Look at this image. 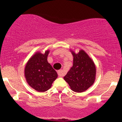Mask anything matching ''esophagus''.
<instances>
[{
  "instance_id": "1",
  "label": "esophagus",
  "mask_w": 122,
  "mask_h": 122,
  "mask_svg": "<svg viewBox=\"0 0 122 122\" xmlns=\"http://www.w3.org/2000/svg\"><path fill=\"white\" fill-rule=\"evenodd\" d=\"M58 76L59 77H62L63 76H64V71H63V70H59V71H58Z\"/></svg>"
}]
</instances>
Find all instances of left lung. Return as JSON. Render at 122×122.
I'll return each instance as SVG.
<instances>
[{
	"label": "left lung",
	"instance_id": "8db88e82",
	"mask_svg": "<svg viewBox=\"0 0 122 122\" xmlns=\"http://www.w3.org/2000/svg\"><path fill=\"white\" fill-rule=\"evenodd\" d=\"M73 64L64 77L73 91L82 92L93 85L96 77V66L92 60L83 50L78 53L71 50Z\"/></svg>",
	"mask_w": 122,
	"mask_h": 122
}]
</instances>
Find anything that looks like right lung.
Wrapping results in <instances>:
<instances>
[{
  "label": "right lung",
  "mask_w": 122,
  "mask_h": 122,
  "mask_svg": "<svg viewBox=\"0 0 122 122\" xmlns=\"http://www.w3.org/2000/svg\"><path fill=\"white\" fill-rule=\"evenodd\" d=\"M49 50L44 54L35 53L28 61L25 68L26 81L38 92H45L51 88L52 83L58 77L56 71L47 62Z\"/></svg>",
  "instance_id": "add662e5"
}]
</instances>
